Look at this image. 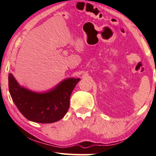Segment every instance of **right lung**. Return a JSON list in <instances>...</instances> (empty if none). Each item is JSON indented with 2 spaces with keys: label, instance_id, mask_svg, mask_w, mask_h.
<instances>
[{
  "label": "right lung",
  "instance_id": "1",
  "mask_svg": "<svg viewBox=\"0 0 156 156\" xmlns=\"http://www.w3.org/2000/svg\"><path fill=\"white\" fill-rule=\"evenodd\" d=\"M80 78H69L50 91L37 94L21 87L9 75V88L13 102L24 117L37 123H52L62 119L70 106L71 93Z\"/></svg>",
  "mask_w": 156,
  "mask_h": 156
}]
</instances>
